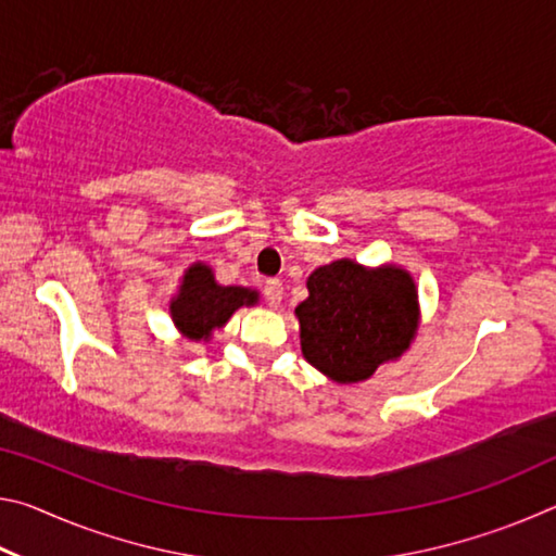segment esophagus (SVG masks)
Here are the masks:
<instances>
[{
    "instance_id": "obj_1",
    "label": "esophagus",
    "mask_w": 556,
    "mask_h": 556,
    "mask_svg": "<svg viewBox=\"0 0 556 556\" xmlns=\"http://www.w3.org/2000/svg\"><path fill=\"white\" fill-rule=\"evenodd\" d=\"M281 281L279 279H267L265 285H262V294H265V301L269 306H279L281 301Z\"/></svg>"
}]
</instances>
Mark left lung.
<instances>
[{
	"label": "left lung",
	"instance_id": "8db88e82",
	"mask_svg": "<svg viewBox=\"0 0 556 556\" xmlns=\"http://www.w3.org/2000/svg\"><path fill=\"white\" fill-rule=\"evenodd\" d=\"M296 306L304 357L336 382L368 380L400 357L417 331V291L397 267L365 269L351 260L318 267Z\"/></svg>",
	"mask_w": 556,
	"mask_h": 556
}]
</instances>
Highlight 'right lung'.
Masks as SVG:
<instances>
[{
	"label": "right lung",
	"mask_w": 556,
	"mask_h": 556,
	"mask_svg": "<svg viewBox=\"0 0 556 556\" xmlns=\"http://www.w3.org/2000/svg\"><path fill=\"white\" fill-rule=\"evenodd\" d=\"M257 291L242 287L215 285L213 271L205 265H193L186 271L181 291L172 301V316L181 333L201 341L213 328H220L242 304H255Z\"/></svg>",
	"instance_id": "add662e5"
}]
</instances>
